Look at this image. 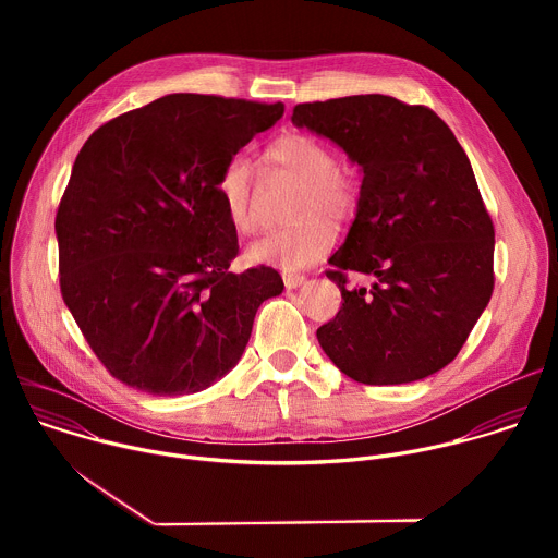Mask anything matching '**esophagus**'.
<instances>
[{
    "mask_svg": "<svg viewBox=\"0 0 558 558\" xmlns=\"http://www.w3.org/2000/svg\"><path fill=\"white\" fill-rule=\"evenodd\" d=\"M282 280H284V287L287 289H298V287H302L304 284V276L302 274H293V271H284L282 274Z\"/></svg>",
    "mask_w": 558,
    "mask_h": 558,
    "instance_id": "esophagus-1",
    "label": "esophagus"
}]
</instances>
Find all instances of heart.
I'll list each match as a JSON object with an SVG mask.
<instances>
[{
    "label": "heart",
    "mask_w": 558,
    "mask_h": 558,
    "mask_svg": "<svg viewBox=\"0 0 558 558\" xmlns=\"http://www.w3.org/2000/svg\"><path fill=\"white\" fill-rule=\"evenodd\" d=\"M267 161L302 179L293 201L298 218L258 238L247 250V258L289 271L302 269L331 250L336 231L324 214L333 220L349 218L357 205V183L349 170L336 166L333 151L323 141L302 132L271 141ZM216 192L229 225L238 233H250L256 218L252 211V168L243 156H233L222 168Z\"/></svg>",
    "instance_id": "obj_1"
}]
</instances>
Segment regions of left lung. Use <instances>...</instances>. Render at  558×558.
<instances>
[{"instance_id": "obj_1", "label": "left lung", "mask_w": 558, "mask_h": 558, "mask_svg": "<svg viewBox=\"0 0 558 558\" xmlns=\"http://www.w3.org/2000/svg\"><path fill=\"white\" fill-rule=\"evenodd\" d=\"M291 121L333 141L364 174L355 220L327 271L344 302L317 342L371 386L441 371L495 287V227L463 147L430 108L384 95L300 104ZM347 270L376 282L347 290Z\"/></svg>"}]
</instances>
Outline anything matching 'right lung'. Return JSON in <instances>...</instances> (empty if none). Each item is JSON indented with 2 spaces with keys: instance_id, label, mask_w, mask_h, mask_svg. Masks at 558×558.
<instances>
[{
  "instance_id": "1",
  "label": "right lung",
  "mask_w": 558,
  "mask_h": 558,
  "mask_svg": "<svg viewBox=\"0 0 558 558\" xmlns=\"http://www.w3.org/2000/svg\"><path fill=\"white\" fill-rule=\"evenodd\" d=\"M282 104L168 95L84 143L57 209L59 284L95 355L149 395H190L241 360L276 269H229L238 235L216 183Z\"/></svg>"
}]
</instances>
